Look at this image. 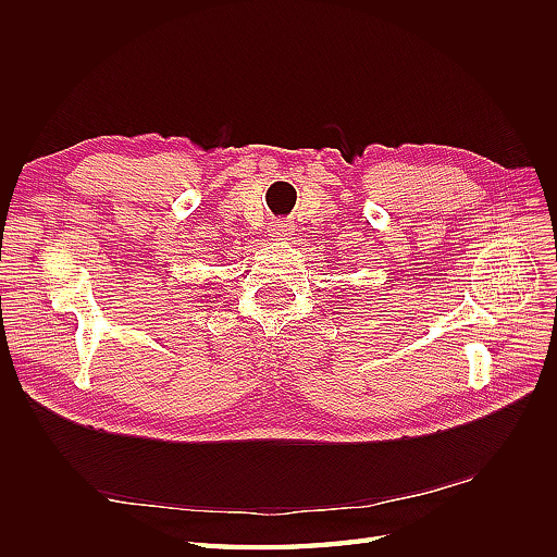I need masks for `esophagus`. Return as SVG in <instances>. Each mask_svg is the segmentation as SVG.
Listing matches in <instances>:
<instances>
[{
	"label": "esophagus",
	"mask_w": 557,
	"mask_h": 557,
	"mask_svg": "<svg viewBox=\"0 0 557 557\" xmlns=\"http://www.w3.org/2000/svg\"><path fill=\"white\" fill-rule=\"evenodd\" d=\"M274 234H276V237H290L293 221H288V218H285V221H278V225L274 227Z\"/></svg>",
	"instance_id": "1"
}]
</instances>
